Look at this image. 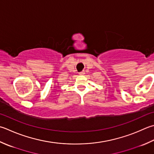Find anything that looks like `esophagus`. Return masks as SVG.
I'll use <instances>...</instances> for the list:
<instances>
[{
    "mask_svg": "<svg viewBox=\"0 0 154 154\" xmlns=\"http://www.w3.org/2000/svg\"><path fill=\"white\" fill-rule=\"evenodd\" d=\"M80 75H84L85 74V71H81V72H80V73H79Z\"/></svg>",
    "mask_w": 154,
    "mask_h": 154,
    "instance_id": "34e87169",
    "label": "esophagus"
}]
</instances>
